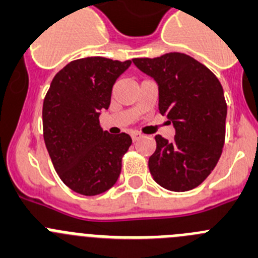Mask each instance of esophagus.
Returning a JSON list of instances; mask_svg holds the SVG:
<instances>
[{"instance_id": "esophagus-1", "label": "esophagus", "mask_w": 258, "mask_h": 258, "mask_svg": "<svg viewBox=\"0 0 258 258\" xmlns=\"http://www.w3.org/2000/svg\"><path fill=\"white\" fill-rule=\"evenodd\" d=\"M141 138H143V135H141L140 132H134V134H132V140L134 141H138L139 139Z\"/></svg>"}]
</instances>
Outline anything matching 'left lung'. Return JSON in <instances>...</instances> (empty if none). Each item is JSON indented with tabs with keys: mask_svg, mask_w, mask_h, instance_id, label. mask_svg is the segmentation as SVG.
<instances>
[{
	"mask_svg": "<svg viewBox=\"0 0 258 258\" xmlns=\"http://www.w3.org/2000/svg\"><path fill=\"white\" fill-rule=\"evenodd\" d=\"M134 64L154 78L159 113L175 127V139L155 136L149 169L157 184L187 191L208 177L221 157L227 105L219 78L202 62L181 52L136 57Z\"/></svg>",
	"mask_w": 258,
	"mask_h": 258,
	"instance_id": "1",
	"label": "left lung"
}]
</instances>
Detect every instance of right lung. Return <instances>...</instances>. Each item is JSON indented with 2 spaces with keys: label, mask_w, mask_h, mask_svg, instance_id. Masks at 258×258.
Segmentation results:
<instances>
[{
  "label": "right lung",
  "mask_w": 258,
  "mask_h": 258,
  "mask_svg": "<svg viewBox=\"0 0 258 258\" xmlns=\"http://www.w3.org/2000/svg\"><path fill=\"white\" fill-rule=\"evenodd\" d=\"M131 60H73L57 72L43 100V139L59 177L73 191L97 196L117 182L130 135H110L99 122L113 85Z\"/></svg>",
  "instance_id": "1"
}]
</instances>
